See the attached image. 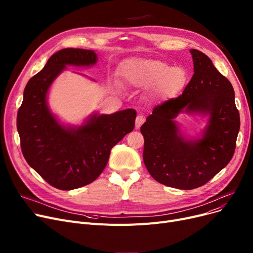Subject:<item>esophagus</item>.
Here are the masks:
<instances>
[{
	"label": "esophagus",
	"mask_w": 253,
	"mask_h": 253,
	"mask_svg": "<svg viewBox=\"0 0 253 253\" xmlns=\"http://www.w3.org/2000/svg\"><path fill=\"white\" fill-rule=\"evenodd\" d=\"M143 122H144V117L141 116V115H138V116L136 117V119H135V127H136L137 129L140 128V126L143 124Z\"/></svg>",
	"instance_id": "esophagus-1"
}]
</instances>
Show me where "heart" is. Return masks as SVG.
<instances>
[{"mask_svg":"<svg viewBox=\"0 0 253 253\" xmlns=\"http://www.w3.org/2000/svg\"><path fill=\"white\" fill-rule=\"evenodd\" d=\"M125 81L133 87L151 88L158 99L175 97L188 84L189 75L181 66L149 58H129L120 69Z\"/></svg>","mask_w":253,"mask_h":253,"instance_id":"heart-1","label":"heart"}]
</instances>
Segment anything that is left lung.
I'll list each match as a JSON object with an SVG mask.
<instances>
[{
	"label": "left lung",
	"instance_id": "1",
	"mask_svg": "<svg viewBox=\"0 0 253 253\" xmlns=\"http://www.w3.org/2000/svg\"><path fill=\"white\" fill-rule=\"evenodd\" d=\"M194 75L182 94L153 110L140 127L144 137L143 162L150 174L167 187L193 190L201 187L229 164L240 129L235 92L201 51L190 50ZM206 117L198 138H188L175 118L179 113Z\"/></svg>",
	"mask_w": 253,
	"mask_h": 253
}]
</instances>
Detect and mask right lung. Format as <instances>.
<instances>
[{"instance_id": "add662e5", "label": "right lung", "mask_w": 253, "mask_h": 253, "mask_svg": "<svg viewBox=\"0 0 253 253\" xmlns=\"http://www.w3.org/2000/svg\"><path fill=\"white\" fill-rule=\"evenodd\" d=\"M97 59L93 50L61 49L24 88L17 114L23 157L49 184L59 190L70 191L94 181L108 164L114 145L134 128L133 109L111 115L94 113L81 125L62 124L49 109V89L66 66L89 68Z\"/></svg>"}]
</instances>
